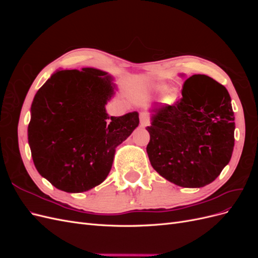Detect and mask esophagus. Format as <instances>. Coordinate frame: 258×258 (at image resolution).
Masks as SVG:
<instances>
[{"label":"esophagus","mask_w":258,"mask_h":258,"mask_svg":"<svg viewBox=\"0 0 258 258\" xmlns=\"http://www.w3.org/2000/svg\"><path fill=\"white\" fill-rule=\"evenodd\" d=\"M140 123H141L142 127H146L150 124V117H148V115L146 113H141V115H140Z\"/></svg>","instance_id":"obj_1"}]
</instances>
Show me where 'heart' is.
Returning <instances> with one entry per match:
<instances>
[{
  "label": "heart",
  "mask_w": 258,
  "mask_h": 258,
  "mask_svg": "<svg viewBox=\"0 0 258 258\" xmlns=\"http://www.w3.org/2000/svg\"><path fill=\"white\" fill-rule=\"evenodd\" d=\"M152 90L154 92H157V93H163V92H166L168 90V86L163 85V84H157V85L153 86Z\"/></svg>",
  "instance_id": "1"
}]
</instances>
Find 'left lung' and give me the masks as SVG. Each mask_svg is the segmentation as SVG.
<instances>
[{
    "mask_svg": "<svg viewBox=\"0 0 258 258\" xmlns=\"http://www.w3.org/2000/svg\"><path fill=\"white\" fill-rule=\"evenodd\" d=\"M184 76V74H179ZM152 167L169 182L186 188L204 187L221 174L235 145V115L223 85L207 75L187 79L174 105L153 103Z\"/></svg>",
    "mask_w": 258,
    "mask_h": 258,
    "instance_id": "1",
    "label": "left lung"
}]
</instances>
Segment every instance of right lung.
<instances>
[{"label":"right lung","instance_id":"obj_1","mask_svg":"<svg viewBox=\"0 0 258 258\" xmlns=\"http://www.w3.org/2000/svg\"><path fill=\"white\" fill-rule=\"evenodd\" d=\"M113 77L95 68L57 70L31 105L28 141L34 166L56 188L83 192L102 183L116 147L139 126V113L108 116Z\"/></svg>","mask_w":258,"mask_h":258}]
</instances>
